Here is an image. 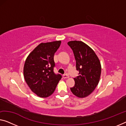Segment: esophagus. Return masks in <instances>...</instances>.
<instances>
[{
  "instance_id": "34e87169",
  "label": "esophagus",
  "mask_w": 126,
  "mask_h": 126,
  "mask_svg": "<svg viewBox=\"0 0 126 126\" xmlns=\"http://www.w3.org/2000/svg\"><path fill=\"white\" fill-rule=\"evenodd\" d=\"M69 77V76L67 74H65L63 75V78L64 79H66V78H68Z\"/></svg>"
}]
</instances>
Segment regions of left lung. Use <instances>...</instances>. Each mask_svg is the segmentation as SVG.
I'll return each mask as SVG.
<instances>
[{
	"mask_svg": "<svg viewBox=\"0 0 126 126\" xmlns=\"http://www.w3.org/2000/svg\"><path fill=\"white\" fill-rule=\"evenodd\" d=\"M67 44L73 50L78 76L74 78L75 85L70 88L73 94L80 98L91 94L97 86L101 75V63L96 53L81 41H70Z\"/></svg>",
	"mask_w": 126,
	"mask_h": 126,
	"instance_id": "left-lung-1",
	"label": "left lung"
}]
</instances>
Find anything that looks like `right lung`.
Instances as JSON below:
<instances>
[{
  "instance_id": "right-lung-1",
  "label": "right lung",
  "mask_w": 126,
  "mask_h": 126,
  "mask_svg": "<svg viewBox=\"0 0 126 126\" xmlns=\"http://www.w3.org/2000/svg\"><path fill=\"white\" fill-rule=\"evenodd\" d=\"M61 42L40 43L28 56L24 67V78L31 90L40 97L53 94L59 80L60 74L54 72V55Z\"/></svg>"
}]
</instances>
